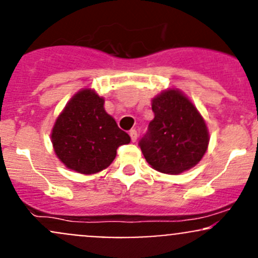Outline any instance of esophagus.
<instances>
[{"instance_id":"1","label":"esophagus","mask_w":258,"mask_h":258,"mask_svg":"<svg viewBox=\"0 0 258 258\" xmlns=\"http://www.w3.org/2000/svg\"><path fill=\"white\" fill-rule=\"evenodd\" d=\"M130 136H131V141L132 142H136L137 141V137H139V135H137L136 130H131V131H130Z\"/></svg>"}]
</instances>
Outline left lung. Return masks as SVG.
<instances>
[{"label":"left lung","mask_w":258,"mask_h":258,"mask_svg":"<svg viewBox=\"0 0 258 258\" xmlns=\"http://www.w3.org/2000/svg\"><path fill=\"white\" fill-rule=\"evenodd\" d=\"M152 111L155 117L140 141L148 165L167 175L195 167L210 142L209 128L196 106L182 91L168 88L152 98Z\"/></svg>","instance_id":"1"}]
</instances>
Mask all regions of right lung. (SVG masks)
<instances>
[{"mask_svg": "<svg viewBox=\"0 0 258 258\" xmlns=\"http://www.w3.org/2000/svg\"><path fill=\"white\" fill-rule=\"evenodd\" d=\"M105 98L82 88L56 118L51 142L58 160L82 175L101 172L112 163L117 148L131 139L105 110Z\"/></svg>", "mask_w": 258, "mask_h": 258, "instance_id": "add662e5", "label": "right lung"}]
</instances>
